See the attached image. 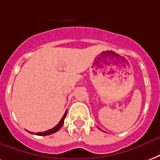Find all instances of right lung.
<instances>
[{
	"label": "right lung",
	"instance_id": "right-lung-1",
	"mask_svg": "<svg viewBox=\"0 0 160 160\" xmlns=\"http://www.w3.org/2000/svg\"><path fill=\"white\" fill-rule=\"evenodd\" d=\"M66 114H67V111L65 112L64 115L62 116V118L61 119V120L59 121L58 124V125H57L55 127H53L52 129L48 130V131H43V132H37V133H36V135H37V136H47V135L53 134V133H55V132H57L58 131H59V130H60V128L62 127V125H63V122H64V119H65V117H66ZM31 133H33V132H31Z\"/></svg>",
	"mask_w": 160,
	"mask_h": 160
}]
</instances>
